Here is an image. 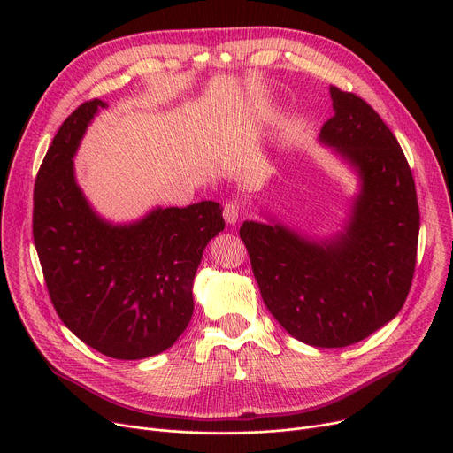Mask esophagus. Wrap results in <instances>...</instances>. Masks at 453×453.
Returning <instances> with one entry per match:
<instances>
[{
	"instance_id": "1",
	"label": "esophagus",
	"mask_w": 453,
	"mask_h": 453,
	"mask_svg": "<svg viewBox=\"0 0 453 453\" xmlns=\"http://www.w3.org/2000/svg\"><path fill=\"white\" fill-rule=\"evenodd\" d=\"M241 219V205L236 202H229L224 205V220L229 224V226H234L236 222H239Z\"/></svg>"
}]
</instances>
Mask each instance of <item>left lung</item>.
Segmentation results:
<instances>
[{
	"label": "left lung",
	"instance_id": "1",
	"mask_svg": "<svg viewBox=\"0 0 453 453\" xmlns=\"http://www.w3.org/2000/svg\"><path fill=\"white\" fill-rule=\"evenodd\" d=\"M328 91L334 117L319 142L358 181L345 219L316 234L258 209L266 220L241 227L268 311L292 338L318 349L358 343L400 312L420 227L415 181L396 137L364 99Z\"/></svg>",
	"mask_w": 453,
	"mask_h": 453
}]
</instances>
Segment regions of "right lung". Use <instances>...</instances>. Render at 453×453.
I'll return each instance as SVG.
<instances>
[{
  "mask_svg": "<svg viewBox=\"0 0 453 453\" xmlns=\"http://www.w3.org/2000/svg\"><path fill=\"white\" fill-rule=\"evenodd\" d=\"M71 113L36 176L33 234L47 290L64 325L115 360H142L176 343L195 311L193 280L205 246L224 231L222 205L154 207L111 222L77 183L75 156L95 115Z\"/></svg>",
  "mask_w": 453,
  "mask_h": 453,
  "instance_id": "add662e5",
  "label": "right lung"
}]
</instances>
